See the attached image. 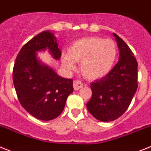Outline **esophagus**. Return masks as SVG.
Instances as JSON below:
<instances>
[{"label":"esophagus","mask_w":151,"mask_h":151,"mask_svg":"<svg viewBox=\"0 0 151 151\" xmlns=\"http://www.w3.org/2000/svg\"><path fill=\"white\" fill-rule=\"evenodd\" d=\"M83 84L80 80H75L73 83V88L75 90H78V89H81L83 87Z\"/></svg>","instance_id":"34e87169"}]
</instances>
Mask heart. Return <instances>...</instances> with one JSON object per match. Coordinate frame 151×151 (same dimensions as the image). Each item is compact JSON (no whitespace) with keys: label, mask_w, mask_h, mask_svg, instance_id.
Returning <instances> with one entry per match:
<instances>
[{"label":"heart","mask_w":151,"mask_h":151,"mask_svg":"<svg viewBox=\"0 0 151 151\" xmlns=\"http://www.w3.org/2000/svg\"><path fill=\"white\" fill-rule=\"evenodd\" d=\"M117 46L112 39L87 37L71 45L68 52L62 55V64L68 70L80 62V71L88 79L96 80L106 76L112 70L117 58Z\"/></svg>","instance_id":"obj_1"}]
</instances>
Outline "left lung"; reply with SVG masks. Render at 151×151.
Returning <instances> with one entry per match:
<instances>
[{"label":"left lung","mask_w":151,"mask_h":151,"mask_svg":"<svg viewBox=\"0 0 151 151\" xmlns=\"http://www.w3.org/2000/svg\"><path fill=\"white\" fill-rule=\"evenodd\" d=\"M119 50L118 62L103 78L91 83L88 111L98 120L109 122L121 116L137 89V62L129 46L113 33Z\"/></svg>","instance_id":"1"}]
</instances>
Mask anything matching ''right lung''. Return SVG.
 <instances>
[{
    "label": "right lung",
    "instance_id": "add662e5",
    "mask_svg": "<svg viewBox=\"0 0 151 151\" xmlns=\"http://www.w3.org/2000/svg\"><path fill=\"white\" fill-rule=\"evenodd\" d=\"M46 49L55 59H60L57 39L49 31L38 34L20 50L14 65L13 83L24 109L34 117L47 121L63 111L67 97L73 92V81L59 76L38 59L37 52Z\"/></svg>",
    "mask_w": 151,
    "mask_h": 151
}]
</instances>
